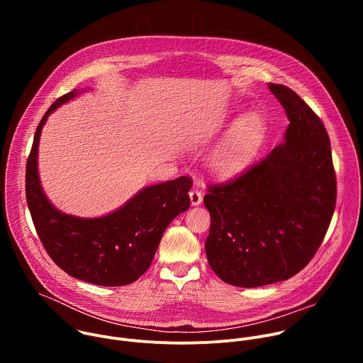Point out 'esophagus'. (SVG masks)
Wrapping results in <instances>:
<instances>
[{"mask_svg":"<svg viewBox=\"0 0 363 363\" xmlns=\"http://www.w3.org/2000/svg\"><path fill=\"white\" fill-rule=\"evenodd\" d=\"M189 198H191V203L192 205H199L202 202V194L199 188H192L189 191Z\"/></svg>","mask_w":363,"mask_h":363,"instance_id":"1","label":"esophagus"}]
</instances>
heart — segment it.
Segmentation results:
<instances>
[{"mask_svg":"<svg viewBox=\"0 0 363 363\" xmlns=\"http://www.w3.org/2000/svg\"><path fill=\"white\" fill-rule=\"evenodd\" d=\"M260 133L262 122L258 116L242 118L217 150L214 169L223 177H230L244 168L257 149Z\"/></svg>","mask_w":363,"mask_h":363,"instance_id":"heart-1","label":"heart"}]
</instances>
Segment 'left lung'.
<instances>
[{
    "label": "left lung",
    "mask_w": 363,
    "mask_h": 363,
    "mask_svg": "<svg viewBox=\"0 0 363 363\" xmlns=\"http://www.w3.org/2000/svg\"><path fill=\"white\" fill-rule=\"evenodd\" d=\"M290 122L286 139L234 178L210 185L205 252L225 283L260 287L287 280L318 252L336 206L328 130L290 87L269 84Z\"/></svg>",
    "instance_id": "left-lung-1"
}]
</instances>
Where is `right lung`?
I'll return each instance as SVG.
<instances>
[{
  "instance_id": "1",
  "label": "right lung",
  "mask_w": 363,
  "mask_h": 363,
  "mask_svg": "<svg viewBox=\"0 0 363 363\" xmlns=\"http://www.w3.org/2000/svg\"><path fill=\"white\" fill-rule=\"evenodd\" d=\"M77 94L59 97L40 121L26 169V198L33 224L47 254L69 276L97 286H126L150 266L164 231L191 205L192 178L142 189L118 211L94 220L62 214L41 191L37 147L47 116Z\"/></svg>"
}]
</instances>
